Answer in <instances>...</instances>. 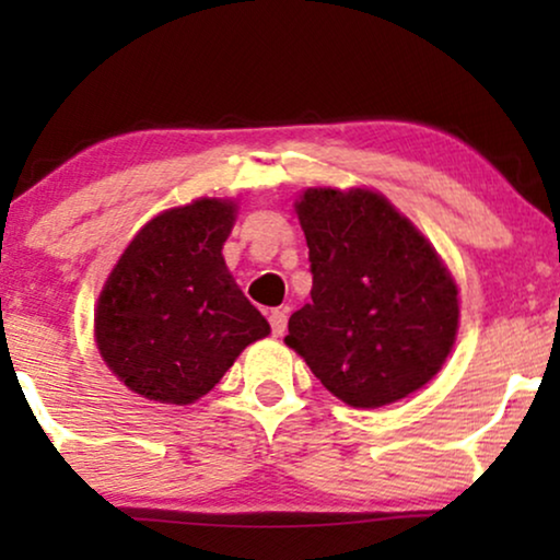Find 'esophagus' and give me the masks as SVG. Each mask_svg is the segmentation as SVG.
I'll return each mask as SVG.
<instances>
[{
    "label": "esophagus",
    "mask_w": 560,
    "mask_h": 560,
    "mask_svg": "<svg viewBox=\"0 0 560 560\" xmlns=\"http://www.w3.org/2000/svg\"><path fill=\"white\" fill-rule=\"evenodd\" d=\"M270 328H272V336H282V334H285V328H288V313L280 311V308L270 311Z\"/></svg>",
    "instance_id": "34e87169"
}]
</instances>
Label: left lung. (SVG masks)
<instances>
[{"label": "left lung", "instance_id": "left-lung-1", "mask_svg": "<svg viewBox=\"0 0 560 560\" xmlns=\"http://www.w3.org/2000/svg\"><path fill=\"white\" fill-rule=\"evenodd\" d=\"M295 211L313 288L288 320V347L354 408H382L431 382L458 331L456 282L431 242L366 188H308Z\"/></svg>", "mask_w": 560, "mask_h": 560}]
</instances>
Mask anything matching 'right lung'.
I'll use <instances>...</instances> for the list:
<instances>
[{"instance_id": "obj_1", "label": "right lung", "mask_w": 560, "mask_h": 560, "mask_svg": "<svg viewBox=\"0 0 560 560\" xmlns=\"http://www.w3.org/2000/svg\"><path fill=\"white\" fill-rule=\"evenodd\" d=\"M236 206L198 198L148 221L98 295L94 331L104 362L148 400L190 405L270 334L226 270Z\"/></svg>"}]
</instances>
